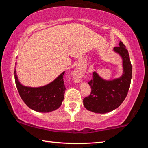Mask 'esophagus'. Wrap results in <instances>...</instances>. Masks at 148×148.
I'll return each mask as SVG.
<instances>
[{"mask_svg":"<svg viewBox=\"0 0 148 148\" xmlns=\"http://www.w3.org/2000/svg\"><path fill=\"white\" fill-rule=\"evenodd\" d=\"M83 72L80 71L79 69H76L74 72V77L76 81L79 82L82 79V76H83Z\"/></svg>","mask_w":148,"mask_h":148,"instance_id":"34e87169","label":"esophagus"}]
</instances>
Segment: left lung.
<instances>
[{
  "mask_svg": "<svg viewBox=\"0 0 148 148\" xmlns=\"http://www.w3.org/2000/svg\"><path fill=\"white\" fill-rule=\"evenodd\" d=\"M113 51L122 59L123 73L119 77L106 80L96 72L88 84L91 88L89 97L84 98L83 102L86 108L97 114H106L116 109L126 98L132 78V65L129 52L123 42Z\"/></svg>",
  "mask_w": 148,
  "mask_h": 148,
  "instance_id": "obj_1",
  "label": "left lung"
}]
</instances>
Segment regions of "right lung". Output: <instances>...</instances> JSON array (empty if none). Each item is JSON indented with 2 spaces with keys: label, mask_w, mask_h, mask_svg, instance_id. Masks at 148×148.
Instances as JSON below:
<instances>
[{
  "label": "right lung",
  "mask_w": 148,
  "mask_h": 148,
  "mask_svg": "<svg viewBox=\"0 0 148 148\" xmlns=\"http://www.w3.org/2000/svg\"><path fill=\"white\" fill-rule=\"evenodd\" d=\"M64 74V72H62L46 86L32 87L23 86L19 81L16 69L14 71L15 82L21 98L30 108L42 113L54 111L61 106L66 90L63 81Z\"/></svg>",
  "instance_id": "obj_1"
}]
</instances>
